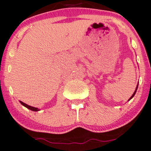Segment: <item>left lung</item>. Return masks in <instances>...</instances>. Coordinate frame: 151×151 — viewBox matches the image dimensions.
<instances>
[{"mask_svg":"<svg viewBox=\"0 0 151 151\" xmlns=\"http://www.w3.org/2000/svg\"><path fill=\"white\" fill-rule=\"evenodd\" d=\"M137 88H138V85H137V86H136V90H135L134 93H133V95H132V96L130 97V98H129V99L128 100V101H129V100H130V99H132V98H133V97H134V95H135V94H136V90H137Z\"/></svg>","mask_w":151,"mask_h":151,"instance_id":"obj_1","label":"left lung"}]
</instances>
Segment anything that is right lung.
<instances>
[{
	"mask_svg": "<svg viewBox=\"0 0 151 151\" xmlns=\"http://www.w3.org/2000/svg\"><path fill=\"white\" fill-rule=\"evenodd\" d=\"M20 103H21V104H22V105L24 106H25V107H27V109H30V110H32V111H35V112H37V111H39V109H38V108L33 107V106H31L27 105V104H24V103H23V102H22V101H20Z\"/></svg>",
	"mask_w": 151,
	"mask_h": 151,
	"instance_id": "right-lung-1",
	"label": "right lung"
}]
</instances>
